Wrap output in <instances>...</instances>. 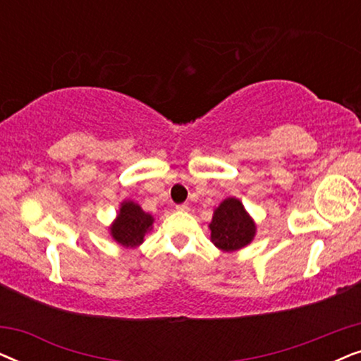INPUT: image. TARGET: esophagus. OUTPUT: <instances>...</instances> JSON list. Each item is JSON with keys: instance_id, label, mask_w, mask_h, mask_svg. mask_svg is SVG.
<instances>
[{"instance_id": "1", "label": "esophagus", "mask_w": 361, "mask_h": 361, "mask_svg": "<svg viewBox=\"0 0 361 361\" xmlns=\"http://www.w3.org/2000/svg\"><path fill=\"white\" fill-rule=\"evenodd\" d=\"M176 209L179 210V212H187V210H189V205H187V204H179V205H176Z\"/></svg>"}]
</instances>
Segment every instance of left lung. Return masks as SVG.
Here are the masks:
<instances>
[{
  "instance_id": "8db88e82",
  "label": "left lung",
  "mask_w": 361,
  "mask_h": 361,
  "mask_svg": "<svg viewBox=\"0 0 361 361\" xmlns=\"http://www.w3.org/2000/svg\"><path fill=\"white\" fill-rule=\"evenodd\" d=\"M212 241L216 248L235 251L253 240L255 224L240 200L226 199L215 210L210 224Z\"/></svg>"
}]
</instances>
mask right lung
<instances>
[{
    "mask_svg": "<svg viewBox=\"0 0 361 361\" xmlns=\"http://www.w3.org/2000/svg\"><path fill=\"white\" fill-rule=\"evenodd\" d=\"M152 216L145 214L135 202H125L115 225L111 226V235L123 246H137L142 243L145 233L151 228Z\"/></svg>",
    "mask_w": 361,
    "mask_h": 361,
    "instance_id": "obj_1",
    "label": "right lung"
}]
</instances>
